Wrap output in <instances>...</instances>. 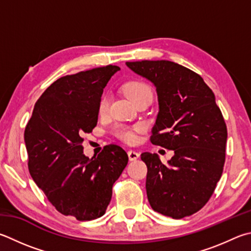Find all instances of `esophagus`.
Listing matches in <instances>:
<instances>
[{
  "label": "esophagus",
  "mask_w": 251,
  "mask_h": 251,
  "mask_svg": "<svg viewBox=\"0 0 251 251\" xmlns=\"http://www.w3.org/2000/svg\"><path fill=\"white\" fill-rule=\"evenodd\" d=\"M128 158H129V160L130 161H135V160H137V159L139 158V152H137V151H135V150H128Z\"/></svg>",
  "instance_id": "34e87169"
}]
</instances>
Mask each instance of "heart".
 I'll return each instance as SVG.
<instances>
[{"label":"heart","instance_id":"obj_1","mask_svg":"<svg viewBox=\"0 0 251 251\" xmlns=\"http://www.w3.org/2000/svg\"><path fill=\"white\" fill-rule=\"evenodd\" d=\"M125 92L135 104L141 101V100L145 98L152 97L151 89L149 88V85L140 81L128 82V83L125 85ZM110 103H111L110 95L103 94L101 99H100L99 107H98L100 115H106L108 113V110H110ZM113 133L116 137L126 141V143H133V141L136 139L135 129L127 126L118 125L113 129Z\"/></svg>","mask_w":251,"mask_h":251}]
</instances>
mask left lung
Masks as SVG:
<instances>
[{
    "label": "left lung",
    "mask_w": 251,
    "mask_h": 251,
    "mask_svg": "<svg viewBox=\"0 0 251 251\" xmlns=\"http://www.w3.org/2000/svg\"><path fill=\"white\" fill-rule=\"evenodd\" d=\"M156 86L159 112L150 141L175 151L168 165L141 153L153 211L176 220L200 211L212 197L225 163L227 128L215 95L201 75L176 62H126Z\"/></svg>",
    "instance_id": "obj_1"
}]
</instances>
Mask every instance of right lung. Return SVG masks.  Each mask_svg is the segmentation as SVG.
Returning a JSON list of instances; mask_svg holds the SVG:
<instances>
[{"label": "right lung", "instance_id": "right-lung-1", "mask_svg": "<svg viewBox=\"0 0 251 251\" xmlns=\"http://www.w3.org/2000/svg\"><path fill=\"white\" fill-rule=\"evenodd\" d=\"M118 70L110 65L54 81L36 102L25 128L28 169L35 183L58 212L79 221L104 215L113 184L128 162L117 145L105 146L91 159L82 147V136L98 124L103 89Z\"/></svg>", "mask_w": 251, "mask_h": 251}]
</instances>
